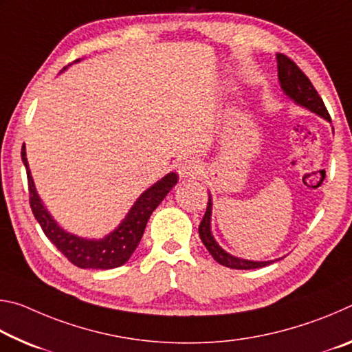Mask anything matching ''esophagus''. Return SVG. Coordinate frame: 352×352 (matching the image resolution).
<instances>
[{"label":"esophagus","instance_id":"34e87169","mask_svg":"<svg viewBox=\"0 0 352 352\" xmlns=\"http://www.w3.org/2000/svg\"><path fill=\"white\" fill-rule=\"evenodd\" d=\"M178 175L182 178H189V177H197L201 174V164L199 160L195 158H183L177 166Z\"/></svg>","mask_w":352,"mask_h":352}]
</instances>
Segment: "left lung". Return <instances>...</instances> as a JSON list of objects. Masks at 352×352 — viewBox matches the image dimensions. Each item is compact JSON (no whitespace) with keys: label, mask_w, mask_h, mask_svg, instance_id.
I'll use <instances>...</instances> for the list:
<instances>
[{"label":"left lung","mask_w":352,"mask_h":352,"mask_svg":"<svg viewBox=\"0 0 352 352\" xmlns=\"http://www.w3.org/2000/svg\"><path fill=\"white\" fill-rule=\"evenodd\" d=\"M278 58V77L279 82H281V88L284 93L287 94L289 98L295 100L296 104H300L302 107H306L317 115L323 116L327 121H331L329 113H327L323 99L320 98L318 91L315 90V87L312 85V82L309 80V77L302 73L300 67L284 54H276ZM211 197L208 199V206H206V212L201 222L199 225V234L200 239L204 242V245L206 247L208 252L211 253V256L216 259L219 264H222L225 267H230V269H237V270H252V269H261V267H265L272 264L273 261H265V262H256V261H245V259H239L236 256H231L219 247V243L214 241V237L211 234Z\"/></svg>","instance_id":"left-lung-1"}]
</instances>
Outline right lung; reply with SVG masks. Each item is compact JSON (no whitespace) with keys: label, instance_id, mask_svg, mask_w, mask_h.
Listing matches in <instances>:
<instances>
[{"label":"right lung","instance_id":"1","mask_svg":"<svg viewBox=\"0 0 352 352\" xmlns=\"http://www.w3.org/2000/svg\"><path fill=\"white\" fill-rule=\"evenodd\" d=\"M21 160L25 163L28 174L29 205H31L34 217L37 219L43 233L47 239L54 243L58 252L80 269L109 270L126 264L135 252V248L138 247L151 214L155 211V208L162 204L163 199L168 195L172 186H175L178 180L177 174L170 172L158 183H155L152 188H148L146 192L141 194V197L135 201V205L129 211L126 219L122 220V223L113 233L99 241L83 239V237L63 231L41 204L34 186L31 170H29L25 146L21 148Z\"/></svg>","mask_w":352,"mask_h":352}]
</instances>
